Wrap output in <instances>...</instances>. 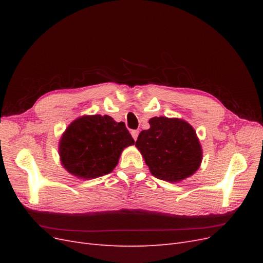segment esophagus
<instances>
[{"instance_id": "obj_1", "label": "esophagus", "mask_w": 263, "mask_h": 263, "mask_svg": "<svg viewBox=\"0 0 263 263\" xmlns=\"http://www.w3.org/2000/svg\"><path fill=\"white\" fill-rule=\"evenodd\" d=\"M138 135H139V130H137V129L132 130V136H133V138H134L135 140H137Z\"/></svg>"}]
</instances>
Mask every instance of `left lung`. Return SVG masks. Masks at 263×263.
<instances>
[{
    "mask_svg": "<svg viewBox=\"0 0 263 263\" xmlns=\"http://www.w3.org/2000/svg\"><path fill=\"white\" fill-rule=\"evenodd\" d=\"M142 130L136 147L154 177L168 182L186 179L200 168L202 148L196 133L179 118L154 117Z\"/></svg>",
    "mask_w": 263,
    "mask_h": 263,
    "instance_id": "left-lung-1",
    "label": "left lung"
}]
</instances>
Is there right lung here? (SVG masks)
Here are the masks:
<instances>
[{"instance_id":"right-lung-1","label":"right lung","mask_w":263,"mask_h":263,"mask_svg":"<svg viewBox=\"0 0 263 263\" xmlns=\"http://www.w3.org/2000/svg\"><path fill=\"white\" fill-rule=\"evenodd\" d=\"M134 142L125 123H116L107 115L82 116L62 135L59 154L71 174L94 179L112 172L123 149Z\"/></svg>"}]
</instances>
